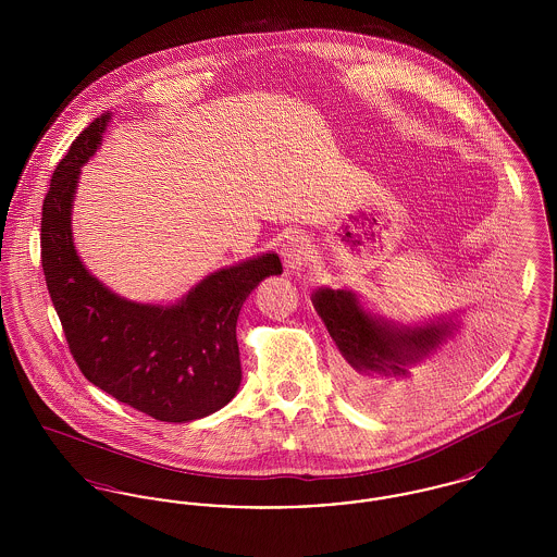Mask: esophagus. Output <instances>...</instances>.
<instances>
[{
  "instance_id": "34e87169",
  "label": "esophagus",
  "mask_w": 557,
  "mask_h": 557,
  "mask_svg": "<svg viewBox=\"0 0 557 557\" xmlns=\"http://www.w3.org/2000/svg\"><path fill=\"white\" fill-rule=\"evenodd\" d=\"M309 257H311V242L307 236L296 234L282 244V259L292 273H298L302 267L307 265Z\"/></svg>"
}]
</instances>
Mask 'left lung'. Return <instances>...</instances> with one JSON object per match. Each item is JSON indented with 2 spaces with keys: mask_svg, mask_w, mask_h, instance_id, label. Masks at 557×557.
<instances>
[{
  "mask_svg": "<svg viewBox=\"0 0 557 557\" xmlns=\"http://www.w3.org/2000/svg\"><path fill=\"white\" fill-rule=\"evenodd\" d=\"M311 300L345 357L346 393L370 409L397 405L403 393L425 380L430 371L422 368L459 334L466 318L457 311L405 323L371 311L350 288L321 286Z\"/></svg>",
  "mask_w": 557,
  "mask_h": 557,
  "instance_id": "left-lung-1",
  "label": "left lung"
}]
</instances>
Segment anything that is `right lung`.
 <instances>
[{
	"label": "right lung",
	"instance_id": "add662e5",
	"mask_svg": "<svg viewBox=\"0 0 557 557\" xmlns=\"http://www.w3.org/2000/svg\"><path fill=\"white\" fill-rule=\"evenodd\" d=\"M110 119H96L53 171L41 211L44 275L83 375L154 420L186 424L238 395L239 309L282 273V261L263 252L221 267L169 305L129 300L91 275L73 238V207L81 169L100 150Z\"/></svg>",
	"mask_w": 557,
	"mask_h": 557
}]
</instances>
